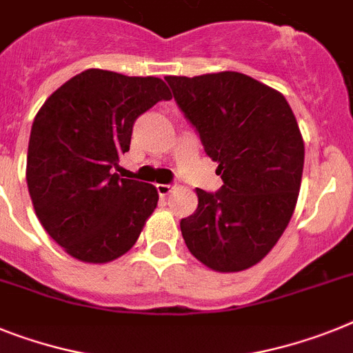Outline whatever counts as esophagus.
Returning a JSON list of instances; mask_svg holds the SVG:
<instances>
[{"instance_id":"1","label":"esophagus","mask_w":353,"mask_h":353,"mask_svg":"<svg viewBox=\"0 0 353 353\" xmlns=\"http://www.w3.org/2000/svg\"><path fill=\"white\" fill-rule=\"evenodd\" d=\"M172 188H174L172 185H156V190H158L159 197H165V195L170 194Z\"/></svg>"}]
</instances>
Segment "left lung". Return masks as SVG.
<instances>
[{
	"instance_id": "8db88e82",
	"label": "left lung",
	"mask_w": 353,
	"mask_h": 353,
	"mask_svg": "<svg viewBox=\"0 0 353 353\" xmlns=\"http://www.w3.org/2000/svg\"><path fill=\"white\" fill-rule=\"evenodd\" d=\"M224 185L197 188L199 204L181 219L186 248L221 272L244 271L285 232L303 174L300 127L283 94L236 71L167 77Z\"/></svg>"
}]
</instances>
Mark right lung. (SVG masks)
Here are the masks:
<instances>
[{
	"instance_id": "1",
	"label": "right lung",
	"mask_w": 353,
	"mask_h": 353,
	"mask_svg": "<svg viewBox=\"0 0 353 353\" xmlns=\"http://www.w3.org/2000/svg\"><path fill=\"white\" fill-rule=\"evenodd\" d=\"M170 99L156 77L85 70L43 103L28 141L26 183L35 215L68 254L111 262L138 241L158 192L114 170L136 118Z\"/></svg>"
}]
</instances>
